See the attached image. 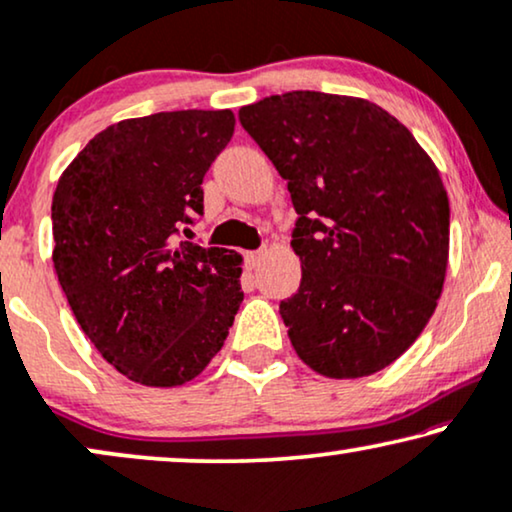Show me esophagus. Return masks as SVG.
<instances>
[{"mask_svg":"<svg viewBox=\"0 0 512 512\" xmlns=\"http://www.w3.org/2000/svg\"><path fill=\"white\" fill-rule=\"evenodd\" d=\"M264 252L262 250H252V252H245V264H248V269H255L257 264H260Z\"/></svg>","mask_w":512,"mask_h":512,"instance_id":"obj_1","label":"esophagus"}]
</instances>
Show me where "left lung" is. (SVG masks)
<instances>
[{
  "label": "left lung",
  "instance_id": "1",
  "mask_svg": "<svg viewBox=\"0 0 512 512\" xmlns=\"http://www.w3.org/2000/svg\"><path fill=\"white\" fill-rule=\"evenodd\" d=\"M238 121L288 182L302 283L281 302L297 356L332 379L400 358L431 320L449 257V199L414 135L363 98L269 95Z\"/></svg>",
  "mask_w": 512,
  "mask_h": 512
}]
</instances>
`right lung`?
I'll return each instance as SVG.
<instances>
[{
    "instance_id": "obj_1",
    "label": "right lung",
    "mask_w": 512,
    "mask_h": 512,
    "mask_svg": "<svg viewBox=\"0 0 512 512\" xmlns=\"http://www.w3.org/2000/svg\"><path fill=\"white\" fill-rule=\"evenodd\" d=\"M231 109H180L105 128L53 194V264L100 356L145 386H180L222 349L243 302L241 255L177 241L203 215V177Z\"/></svg>"
}]
</instances>
